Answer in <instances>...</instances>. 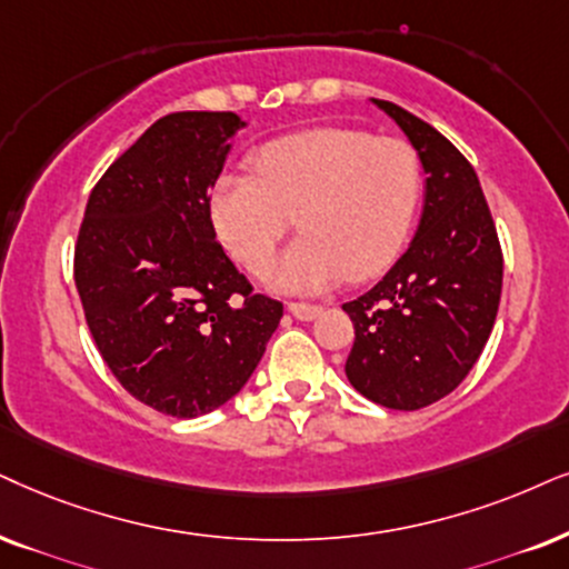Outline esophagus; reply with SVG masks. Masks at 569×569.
<instances>
[{
    "label": "esophagus",
    "mask_w": 569,
    "mask_h": 569,
    "mask_svg": "<svg viewBox=\"0 0 569 569\" xmlns=\"http://www.w3.org/2000/svg\"><path fill=\"white\" fill-rule=\"evenodd\" d=\"M289 312L297 320H315L322 312L320 305H307V301H289Z\"/></svg>",
    "instance_id": "34e87169"
}]
</instances>
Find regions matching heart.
Wrapping results in <instances>:
<instances>
[{"label": "heart", "instance_id": "b5f03b06", "mask_svg": "<svg viewBox=\"0 0 569 569\" xmlns=\"http://www.w3.org/2000/svg\"><path fill=\"white\" fill-rule=\"evenodd\" d=\"M254 176L226 172L212 193L218 236L249 272L268 270L297 218L301 239L276 283L312 293L365 280L397 260L422 193V160L401 136L309 128L264 143Z\"/></svg>", "mask_w": 569, "mask_h": 569}]
</instances>
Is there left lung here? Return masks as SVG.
Instances as JSON below:
<instances>
[{
  "label": "left lung",
  "instance_id": "left-lung-1",
  "mask_svg": "<svg viewBox=\"0 0 569 569\" xmlns=\"http://www.w3.org/2000/svg\"><path fill=\"white\" fill-rule=\"evenodd\" d=\"M376 104L420 154L426 210L399 262L343 305L355 322L347 378L376 405L412 412L455 391L478 362L499 312L505 257L467 157L399 104Z\"/></svg>",
  "mask_w": 569,
  "mask_h": 569
}]
</instances>
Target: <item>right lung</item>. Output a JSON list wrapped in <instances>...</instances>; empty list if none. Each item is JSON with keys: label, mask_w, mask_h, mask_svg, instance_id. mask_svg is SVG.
<instances>
[{"label": "right lung", "mask_w": 569, "mask_h": 569, "mask_svg": "<svg viewBox=\"0 0 569 569\" xmlns=\"http://www.w3.org/2000/svg\"><path fill=\"white\" fill-rule=\"evenodd\" d=\"M241 126L233 112L164 114L99 178L78 228L73 278L93 343L162 415L236 397L283 318L214 239L210 189Z\"/></svg>", "instance_id": "1"}]
</instances>
